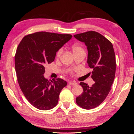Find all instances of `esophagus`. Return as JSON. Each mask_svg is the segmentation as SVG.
<instances>
[{
    "mask_svg": "<svg viewBox=\"0 0 134 134\" xmlns=\"http://www.w3.org/2000/svg\"><path fill=\"white\" fill-rule=\"evenodd\" d=\"M68 84L70 85V86H76V85H77L78 84H77V83L74 82H69L68 83Z\"/></svg>",
    "mask_w": 134,
    "mask_h": 134,
    "instance_id": "34e87169",
    "label": "esophagus"
}]
</instances>
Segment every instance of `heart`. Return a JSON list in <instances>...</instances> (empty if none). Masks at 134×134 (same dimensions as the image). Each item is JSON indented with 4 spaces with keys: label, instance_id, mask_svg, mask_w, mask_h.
I'll return each instance as SVG.
<instances>
[{
    "label": "heart",
    "instance_id": "b5f03b06",
    "mask_svg": "<svg viewBox=\"0 0 134 134\" xmlns=\"http://www.w3.org/2000/svg\"><path fill=\"white\" fill-rule=\"evenodd\" d=\"M72 52H73V54H74L77 52L83 51V48L81 46H80L79 45H78V44H74V45L72 46ZM63 52V48H59V49L58 50V51L56 52V58L57 59L60 58V56H62Z\"/></svg>",
    "mask_w": 134,
    "mask_h": 134
}]
</instances>
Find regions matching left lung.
I'll use <instances>...</instances> for the list:
<instances>
[{
	"label": "left lung",
	"mask_w": 134,
	"mask_h": 134,
	"mask_svg": "<svg viewBox=\"0 0 134 134\" xmlns=\"http://www.w3.org/2000/svg\"><path fill=\"white\" fill-rule=\"evenodd\" d=\"M74 36L87 46V63L93 69L91 77L95 82L91 87L80 83L83 92L76 97V103L84 109H91L102 103L111 91L116 72L115 51L112 43L98 32L90 31Z\"/></svg>",
	"instance_id": "8db88e82"
}]
</instances>
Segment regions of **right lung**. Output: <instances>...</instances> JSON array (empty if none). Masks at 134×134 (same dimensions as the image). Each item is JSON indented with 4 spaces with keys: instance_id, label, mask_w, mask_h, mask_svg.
Returning a JSON list of instances; mask_svg holds the SVG:
<instances>
[{
    "instance_id": "right-lung-1",
    "label": "right lung",
    "mask_w": 134,
    "mask_h": 134,
    "mask_svg": "<svg viewBox=\"0 0 134 134\" xmlns=\"http://www.w3.org/2000/svg\"><path fill=\"white\" fill-rule=\"evenodd\" d=\"M71 37L70 34L37 32L25 36L18 44L14 58L17 80L24 96L36 108L48 110L58 103L67 83L60 78H44V66L54 62L56 52Z\"/></svg>"
}]
</instances>
